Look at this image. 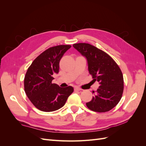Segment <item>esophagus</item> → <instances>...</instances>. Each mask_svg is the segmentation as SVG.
Here are the masks:
<instances>
[{
    "label": "esophagus",
    "mask_w": 146,
    "mask_h": 146,
    "mask_svg": "<svg viewBox=\"0 0 146 146\" xmlns=\"http://www.w3.org/2000/svg\"><path fill=\"white\" fill-rule=\"evenodd\" d=\"M81 90V89L80 88H78V87H75L74 88V91H80Z\"/></svg>",
    "instance_id": "34e87169"
}]
</instances>
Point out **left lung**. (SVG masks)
<instances>
[{"instance_id": "left-lung-1", "label": "left lung", "mask_w": 146, "mask_h": 146, "mask_svg": "<svg viewBox=\"0 0 146 146\" xmlns=\"http://www.w3.org/2000/svg\"><path fill=\"white\" fill-rule=\"evenodd\" d=\"M73 47L85 56L93 82L99 83L92 100L86 104L93 111L107 112L120 101L123 91V78L120 68L107 53L88 43H77Z\"/></svg>"}]
</instances>
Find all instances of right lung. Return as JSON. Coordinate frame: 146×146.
Listing matches in <instances>:
<instances>
[{
    "instance_id": "add662e5",
    "label": "right lung",
    "mask_w": 146,
    "mask_h": 146,
    "mask_svg": "<svg viewBox=\"0 0 146 146\" xmlns=\"http://www.w3.org/2000/svg\"><path fill=\"white\" fill-rule=\"evenodd\" d=\"M70 47V45H59L47 48L34 60L25 74V94L41 111L51 112L61 108L74 91L70 86L61 88L52 83L53 74L59 72L61 58Z\"/></svg>"
}]
</instances>
